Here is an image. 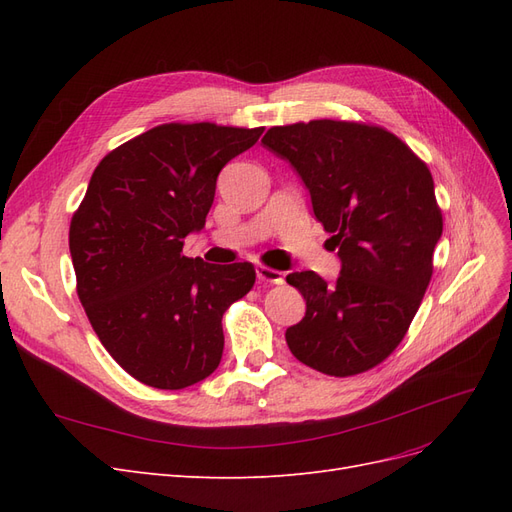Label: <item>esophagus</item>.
Listing matches in <instances>:
<instances>
[{
    "instance_id": "1",
    "label": "esophagus",
    "mask_w": 512,
    "mask_h": 512,
    "mask_svg": "<svg viewBox=\"0 0 512 512\" xmlns=\"http://www.w3.org/2000/svg\"><path fill=\"white\" fill-rule=\"evenodd\" d=\"M256 277L258 282H265V284H284V273L265 267V265H258L256 267Z\"/></svg>"
}]
</instances>
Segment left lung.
<instances>
[{
	"label": "left lung",
	"mask_w": 512,
	"mask_h": 512,
	"mask_svg": "<svg viewBox=\"0 0 512 512\" xmlns=\"http://www.w3.org/2000/svg\"><path fill=\"white\" fill-rule=\"evenodd\" d=\"M262 145L297 170L342 260L335 284L286 277L307 305L288 348L327 376L363 374L399 346L431 280L442 211L429 168L389 130L356 121L275 126Z\"/></svg>",
	"instance_id": "obj_1"
}]
</instances>
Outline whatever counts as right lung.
<instances>
[{
	"instance_id": "obj_1",
	"label": "right lung",
	"mask_w": 512,
	"mask_h": 512,
	"mask_svg": "<svg viewBox=\"0 0 512 512\" xmlns=\"http://www.w3.org/2000/svg\"><path fill=\"white\" fill-rule=\"evenodd\" d=\"M265 128L162 123L106 153L70 222L76 292L108 354L153 389L179 391L222 361L226 309L252 262L183 256L205 226L220 170Z\"/></svg>"
}]
</instances>
